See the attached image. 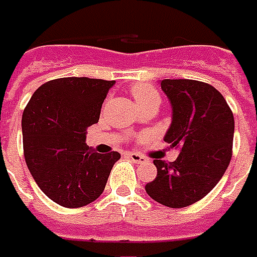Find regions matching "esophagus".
Segmentation results:
<instances>
[{
  "label": "esophagus",
  "instance_id": "34e87169",
  "mask_svg": "<svg viewBox=\"0 0 257 257\" xmlns=\"http://www.w3.org/2000/svg\"><path fill=\"white\" fill-rule=\"evenodd\" d=\"M128 158L132 160V162H135L138 165H146L149 160L145 158V156H141V155H138V153H129Z\"/></svg>",
  "mask_w": 257,
  "mask_h": 257
}]
</instances>
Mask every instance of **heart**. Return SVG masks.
Wrapping results in <instances>:
<instances>
[{
	"label": "heart",
	"mask_w": 257,
	"mask_h": 257,
	"mask_svg": "<svg viewBox=\"0 0 257 257\" xmlns=\"http://www.w3.org/2000/svg\"><path fill=\"white\" fill-rule=\"evenodd\" d=\"M131 92L134 95L136 105L139 106V109L146 108L151 105H160V95L156 91V88H153L149 84H136L131 88Z\"/></svg>",
	"instance_id": "obj_1"
}]
</instances>
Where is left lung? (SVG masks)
I'll use <instances>...</instances> for the list:
<instances>
[{
	"instance_id": "8db88e82",
	"label": "left lung",
	"mask_w": 257,
	"mask_h": 257,
	"mask_svg": "<svg viewBox=\"0 0 257 257\" xmlns=\"http://www.w3.org/2000/svg\"><path fill=\"white\" fill-rule=\"evenodd\" d=\"M172 105L165 142L179 151L174 162L153 160L156 179L145 186L151 198L183 208L204 198L222 179L232 158L235 121L222 94L195 80H160Z\"/></svg>"
}]
</instances>
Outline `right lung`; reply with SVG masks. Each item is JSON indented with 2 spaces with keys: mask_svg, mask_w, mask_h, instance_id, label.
Here are the masks:
<instances>
[{
  "mask_svg": "<svg viewBox=\"0 0 257 257\" xmlns=\"http://www.w3.org/2000/svg\"><path fill=\"white\" fill-rule=\"evenodd\" d=\"M115 81L56 78L42 84L22 115L26 166L52 201L78 208L102 194L118 152L98 153L85 143L87 128L97 123L106 92Z\"/></svg>",
  "mask_w": 257,
  "mask_h": 257,
  "instance_id": "obj_1",
  "label": "right lung"
}]
</instances>
